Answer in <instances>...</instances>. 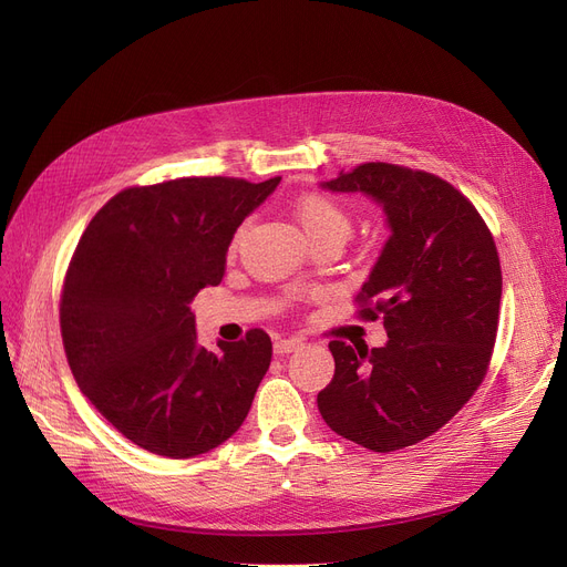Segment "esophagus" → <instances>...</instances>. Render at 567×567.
I'll use <instances>...</instances> for the list:
<instances>
[{"mask_svg": "<svg viewBox=\"0 0 567 567\" xmlns=\"http://www.w3.org/2000/svg\"><path fill=\"white\" fill-rule=\"evenodd\" d=\"M301 347H303V340H299V338H280V340H276L274 351L278 355H285V353H291V351H299Z\"/></svg>", "mask_w": 567, "mask_h": 567, "instance_id": "1", "label": "esophagus"}]
</instances>
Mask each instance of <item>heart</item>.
<instances>
[{
	"instance_id": "b5f03b06",
	"label": "heart",
	"mask_w": 567,
	"mask_h": 567,
	"mask_svg": "<svg viewBox=\"0 0 567 567\" xmlns=\"http://www.w3.org/2000/svg\"><path fill=\"white\" fill-rule=\"evenodd\" d=\"M293 218L301 225L312 246L319 244H344L351 236L353 218L349 208L336 197L308 193L293 202ZM238 244V234L231 238V248Z\"/></svg>"
}]
</instances>
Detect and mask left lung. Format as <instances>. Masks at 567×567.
Listing matches in <instances>:
<instances>
[{"mask_svg":"<svg viewBox=\"0 0 567 567\" xmlns=\"http://www.w3.org/2000/svg\"><path fill=\"white\" fill-rule=\"evenodd\" d=\"M321 188L372 197L391 236L355 296L363 319L383 317L389 342L333 340L336 374L317 406L336 434L374 453L400 451L449 423L487 374L498 252L475 206L436 174L363 163Z\"/></svg>","mask_w":567,"mask_h":567,"instance_id":"1","label":"left lung"}]
</instances>
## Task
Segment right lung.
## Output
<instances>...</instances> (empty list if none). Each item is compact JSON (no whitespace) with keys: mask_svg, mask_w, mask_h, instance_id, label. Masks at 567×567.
I'll return each mask as SVG.
<instances>
[{"mask_svg":"<svg viewBox=\"0 0 567 567\" xmlns=\"http://www.w3.org/2000/svg\"><path fill=\"white\" fill-rule=\"evenodd\" d=\"M278 184L186 176L126 188L80 236L59 306L66 359L89 402L140 449L188 460L244 425L271 338L252 329L206 349L188 303L220 285L236 227Z\"/></svg>","mask_w":567,"mask_h":567,"instance_id":"obj_1","label":"right lung"}]
</instances>
